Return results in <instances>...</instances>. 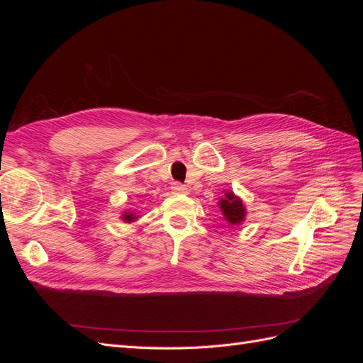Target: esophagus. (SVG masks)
Wrapping results in <instances>:
<instances>
[{
  "instance_id": "1",
  "label": "esophagus",
  "mask_w": 363,
  "mask_h": 363,
  "mask_svg": "<svg viewBox=\"0 0 363 363\" xmlns=\"http://www.w3.org/2000/svg\"><path fill=\"white\" fill-rule=\"evenodd\" d=\"M171 189H172L174 194H188V188H186L184 184H182L179 182H174L172 186H171Z\"/></svg>"
}]
</instances>
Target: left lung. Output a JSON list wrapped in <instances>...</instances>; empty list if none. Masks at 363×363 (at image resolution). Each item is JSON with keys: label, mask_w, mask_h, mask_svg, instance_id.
<instances>
[{"label": "left lung", "mask_w": 363, "mask_h": 363, "mask_svg": "<svg viewBox=\"0 0 363 363\" xmlns=\"http://www.w3.org/2000/svg\"><path fill=\"white\" fill-rule=\"evenodd\" d=\"M221 208L227 221L230 224H240L245 218V207L233 192H227L225 199L221 200Z\"/></svg>", "instance_id": "8db88e82"}]
</instances>
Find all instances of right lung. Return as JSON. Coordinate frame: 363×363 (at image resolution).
I'll return each mask as SVG.
<instances>
[{
  "instance_id": "add662e5",
  "label": "right lung",
  "mask_w": 363,
  "mask_h": 363,
  "mask_svg": "<svg viewBox=\"0 0 363 363\" xmlns=\"http://www.w3.org/2000/svg\"><path fill=\"white\" fill-rule=\"evenodd\" d=\"M124 219H125V221H127V223H130V221H133V219H135V216H133V215H131V213H125V215H124Z\"/></svg>"
}]
</instances>
